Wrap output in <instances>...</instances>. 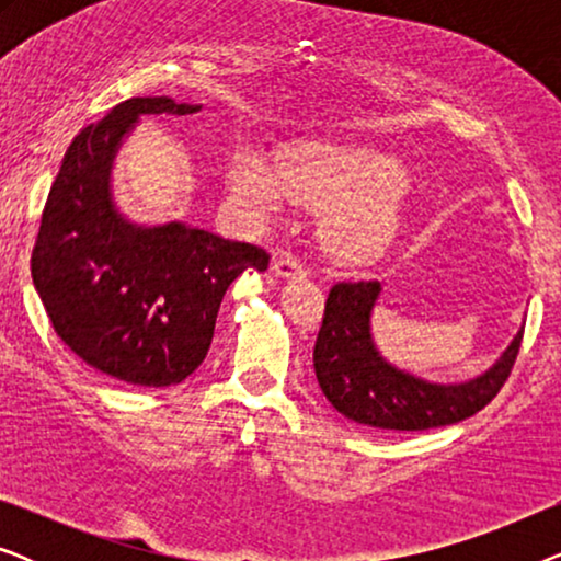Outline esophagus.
Returning a JSON list of instances; mask_svg holds the SVG:
<instances>
[{"label": "esophagus", "mask_w": 561, "mask_h": 561, "mask_svg": "<svg viewBox=\"0 0 561 561\" xmlns=\"http://www.w3.org/2000/svg\"><path fill=\"white\" fill-rule=\"evenodd\" d=\"M273 271L278 273L280 278H298V275H306L304 263L296 255H290V252H278V255L273 257Z\"/></svg>", "instance_id": "34e87169"}]
</instances>
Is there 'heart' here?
I'll return each instance as SVG.
<instances>
[{
	"label": "heart",
	"instance_id": "1",
	"mask_svg": "<svg viewBox=\"0 0 561 561\" xmlns=\"http://www.w3.org/2000/svg\"><path fill=\"white\" fill-rule=\"evenodd\" d=\"M409 181L405 165L393 156L321 142L290 148L280 163L242 150L227 171L229 196L252 219L275 217L290 198L327 209L321 240L350 263H367L388 248L401 225Z\"/></svg>",
	"mask_w": 561,
	"mask_h": 561
}]
</instances>
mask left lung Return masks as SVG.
<instances>
[{"mask_svg":"<svg viewBox=\"0 0 561 561\" xmlns=\"http://www.w3.org/2000/svg\"><path fill=\"white\" fill-rule=\"evenodd\" d=\"M380 290V280H342L329 290L313 344V370L321 393L342 416L388 432H426L470 419L501 393L524 329L480 378L451 386L426 382L388 365L375 350L370 313Z\"/></svg>","mask_w":561,"mask_h":561,"instance_id":"left-lung-1","label":"left lung"}]
</instances>
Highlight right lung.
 Listing matches in <instances>:
<instances>
[{"mask_svg":"<svg viewBox=\"0 0 561 561\" xmlns=\"http://www.w3.org/2000/svg\"><path fill=\"white\" fill-rule=\"evenodd\" d=\"M202 104L135 96L83 127L66 150L33 248V283L56 334L83 363L129 386L183 382L209 352L229 283L271 255L206 229L140 227L112 202L122 140L142 114H194Z\"/></svg>","mask_w":561,"mask_h":561,"instance_id":"right-lung-1","label":"right lung"}]
</instances>
